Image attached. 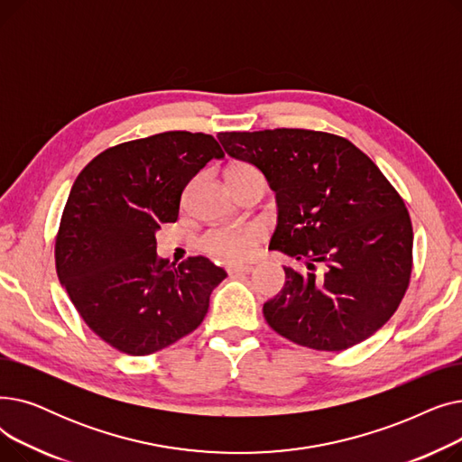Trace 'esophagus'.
Listing matches in <instances>:
<instances>
[{"mask_svg":"<svg viewBox=\"0 0 462 462\" xmlns=\"http://www.w3.org/2000/svg\"><path fill=\"white\" fill-rule=\"evenodd\" d=\"M253 272V265H230L228 273L230 275H249Z\"/></svg>","mask_w":462,"mask_h":462,"instance_id":"34e87169","label":"esophagus"}]
</instances>
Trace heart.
<instances>
[{"instance_id": "1", "label": "heart", "mask_w": 462, "mask_h": 462, "mask_svg": "<svg viewBox=\"0 0 462 462\" xmlns=\"http://www.w3.org/2000/svg\"><path fill=\"white\" fill-rule=\"evenodd\" d=\"M254 170L249 164H234L228 174H244ZM262 237V230L258 225L253 223H241V225H228V226H218L206 234L204 237V247L208 253H211L217 258H223L226 262H241L247 260L256 244Z\"/></svg>"}]
</instances>
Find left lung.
<instances>
[{
	"label": "left lung",
	"instance_id": "8db88e82",
	"mask_svg": "<svg viewBox=\"0 0 462 462\" xmlns=\"http://www.w3.org/2000/svg\"><path fill=\"white\" fill-rule=\"evenodd\" d=\"M217 138L275 190L270 249L307 268H284L282 290L263 303L268 324L288 341L322 352L346 350L376 333L404 298L414 244L408 209L380 168L350 140L320 131Z\"/></svg>",
	"mask_w": 462,
	"mask_h": 462
}]
</instances>
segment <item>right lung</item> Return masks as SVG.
Instances as JSON below:
<instances>
[{
    "label": "right lung",
    "mask_w": 462,
    "mask_h": 462,
    "mask_svg": "<svg viewBox=\"0 0 462 462\" xmlns=\"http://www.w3.org/2000/svg\"><path fill=\"white\" fill-rule=\"evenodd\" d=\"M221 145L168 131L117 143L79 174L56 236L60 282L89 329L129 356H148L197 329L226 277L206 256L178 268L157 258L155 232L180 215L181 192Z\"/></svg>",
    "instance_id": "add662e5"
}]
</instances>
